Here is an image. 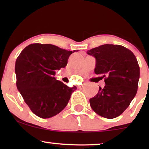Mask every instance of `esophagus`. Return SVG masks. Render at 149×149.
<instances>
[{
    "instance_id": "obj_1",
    "label": "esophagus",
    "mask_w": 149,
    "mask_h": 149,
    "mask_svg": "<svg viewBox=\"0 0 149 149\" xmlns=\"http://www.w3.org/2000/svg\"><path fill=\"white\" fill-rule=\"evenodd\" d=\"M83 85H82V84H81V85H79V88H82V87H83Z\"/></svg>"
}]
</instances>
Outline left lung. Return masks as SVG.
I'll use <instances>...</instances> for the list:
<instances>
[{
    "mask_svg": "<svg viewBox=\"0 0 149 149\" xmlns=\"http://www.w3.org/2000/svg\"><path fill=\"white\" fill-rule=\"evenodd\" d=\"M95 58L94 72L102 75L105 86L89 99L93 111L107 119L121 115L137 93L140 67L137 59L125 47L106 44L87 52Z\"/></svg>",
    "mask_w": 149,
    "mask_h": 149,
    "instance_id": "1",
    "label": "left lung"
}]
</instances>
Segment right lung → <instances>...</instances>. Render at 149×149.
Listing matches in <instances>:
<instances>
[{
  "mask_svg": "<svg viewBox=\"0 0 149 149\" xmlns=\"http://www.w3.org/2000/svg\"><path fill=\"white\" fill-rule=\"evenodd\" d=\"M78 51H67L51 44L34 43L20 53L15 62L16 85L32 113L42 119L54 117L68 104L77 87H69L54 76L64 68L69 56Z\"/></svg>",
  "mask_w": 149,
  "mask_h": 149,
  "instance_id": "obj_1",
  "label": "right lung"
}]
</instances>
